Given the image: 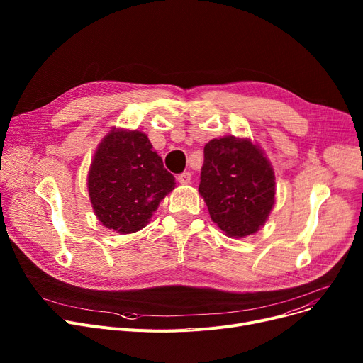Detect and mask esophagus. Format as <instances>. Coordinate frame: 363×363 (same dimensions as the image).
Instances as JSON below:
<instances>
[{
  "label": "esophagus",
  "mask_w": 363,
  "mask_h": 363,
  "mask_svg": "<svg viewBox=\"0 0 363 363\" xmlns=\"http://www.w3.org/2000/svg\"><path fill=\"white\" fill-rule=\"evenodd\" d=\"M178 182L182 185H186L191 182V172H184V174L178 175Z\"/></svg>",
  "instance_id": "34e87169"
}]
</instances>
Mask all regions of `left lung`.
Listing matches in <instances>:
<instances>
[{"label": "left lung", "mask_w": 363, "mask_h": 363, "mask_svg": "<svg viewBox=\"0 0 363 363\" xmlns=\"http://www.w3.org/2000/svg\"><path fill=\"white\" fill-rule=\"evenodd\" d=\"M199 191L220 230L242 238L255 234L272 211L274 169L250 140H212L204 145Z\"/></svg>", "instance_id": "1"}]
</instances>
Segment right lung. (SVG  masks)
<instances>
[{
    "mask_svg": "<svg viewBox=\"0 0 363 363\" xmlns=\"http://www.w3.org/2000/svg\"><path fill=\"white\" fill-rule=\"evenodd\" d=\"M174 188V175L138 130H111L99 145L88 175L95 215L106 228L121 234L144 228Z\"/></svg>",
    "mask_w": 363,
    "mask_h": 363,
    "instance_id": "right-lung-1",
    "label": "right lung"
}]
</instances>
